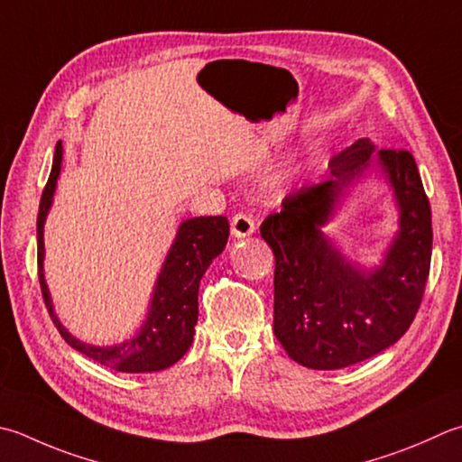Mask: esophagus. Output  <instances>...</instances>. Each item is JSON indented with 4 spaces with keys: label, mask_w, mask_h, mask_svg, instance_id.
<instances>
[{
    "label": "esophagus",
    "mask_w": 462,
    "mask_h": 462,
    "mask_svg": "<svg viewBox=\"0 0 462 462\" xmlns=\"http://www.w3.org/2000/svg\"><path fill=\"white\" fill-rule=\"evenodd\" d=\"M256 224H254V218H252L250 214H244V212H238L234 214L232 218V234L236 238H244V236H250L252 232H254Z\"/></svg>",
    "instance_id": "esophagus-1"
}]
</instances>
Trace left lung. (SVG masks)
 Here are the masks:
<instances>
[{
    "label": "left lung",
    "instance_id": "1",
    "mask_svg": "<svg viewBox=\"0 0 462 462\" xmlns=\"http://www.w3.org/2000/svg\"><path fill=\"white\" fill-rule=\"evenodd\" d=\"M363 138L330 160L327 182L288 194L262 222L274 252V334L288 356L314 370H337L394 345L417 316L427 288L432 222L417 162L409 150H378V166L401 206V232L383 268L358 270L340 256L320 226L342 188L370 166Z\"/></svg>",
    "mask_w": 462,
    "mask_h": 462
}]
</instances>
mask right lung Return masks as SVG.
Here are the masks:
<instances>
[{
  "mask_svg": "<svg viewBox=\"0 0 462 462\" xmlns=\"http://www.w3.org/2000/svg\"><path fill=\"white\" fill-rule=\"evenodd\" d=\"M61 168V142L56 143L53 166L48 184L43 188L38 212V276L42 296L53 324L61 338L81 355L94 358L96 363L120 373H153L168 368L186 355L194 340L198 322V288L210 262L224 250L228 242L230 226L226 216L192 218L180 226L170 254L162 268L156 291H153L148 320L138 337L125 340L117 346H89L76 340L56 319L50 300L48 286L43 280V222L51 206V196Z\"/></svg>",
  "mask_w": 462,
  "mask_h": 462,
  "instance_id": "obj_1",
  "label": "right lung"
}]
</instances>
